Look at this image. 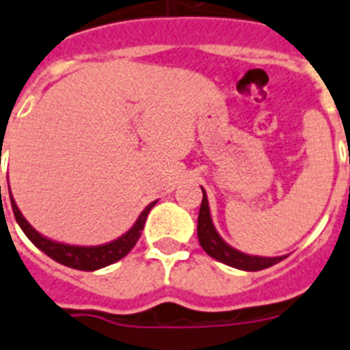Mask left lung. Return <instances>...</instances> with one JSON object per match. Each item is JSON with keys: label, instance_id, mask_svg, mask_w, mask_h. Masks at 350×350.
<instances>
[{"label": "left lung", "instance_id": "8db88e82", "mask_svg": "<svg viewBox=\"0 0 350 350\" xmlns=\"http://www.w3.org/2000/svg\"><path fill=\"white\" fill-rule=\"evenodd\" d=\"M203 190V201H201L200 215H198V239H200L201 248L206 252L212 258L219 260V262L232 266V268L244 269V271H258V269H266L273 264L280 262L286 258V255L280 257H260V255H248L243 254L239 250H235L234 246H230L226 241L219 235V232L215 230L214 221H212V214H210L208 198L206 192Z\"/></svg>", "mask_w": 350, "mask_h": 350}]
</instances>
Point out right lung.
<instances>
[{
  "label": "right lung",
  "mask_w": 350,
  "mask_h": 350,
  "mask_svg": "<svg viewBox=\"0 0 350 350\" xmlns=\"http://www.w3.org/2000/svg\"><path fill=\"white\" fill-rule=\"evenodd\" d=\"M1 190V187H0ZM10 192V190H8ZM10 203H12L14 217L18 221V224L21 226V230L25 232L28 239L36 244L37 248L41 250L42 254H46L48 257L57 260L59 264H64L68 268L81 269V271H95V269L106 268L109 264L120 260V258L126 257L129 254L133 246L136 244V241L140 239L142 230H144V224H146L147 214L150 212V208L154 206L156 201L149 203L146 208L142 210V214L138 215V219L135 221V224L127 230L126 234L116 237L115 241H109V243L96 244V246H77V244H66L59 243V241H53L50 237H44L42 234H39L32 224L25 219V215L21 214V210L18 208V204L14 201L12 192H10Z\"/></svg>",
  "instance_id": "1"
}]
</instances>
